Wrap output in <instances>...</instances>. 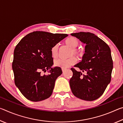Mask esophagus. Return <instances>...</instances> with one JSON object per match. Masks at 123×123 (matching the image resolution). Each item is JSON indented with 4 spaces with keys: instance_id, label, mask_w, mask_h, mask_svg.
Returning a JSON list of instances; mask_svg holds the SVG:
<instances>
[{
    "instance_id": "obj_1",
    "label": "esophagus",
    "mask_w": 123,
    "mask_h": 123,
    "mask_svg": "<svg viewBox=\"0 0 123 123\" xmlns=\"http://www.w3.org/2000/svg\"><path fill=\"white\" fill-rule=\"evenodd\" d=\"M66 70V68H62V72L64 73V72H65V70Z\"/></svg>"
}]
</instances>
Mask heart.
Here are the masks:
<instances>
[{
    "instance_id": "1",
    "label": "heart",
    "mask_w": 123,
    "mask_h": 123,
    "mask_svg": "<svg viewBox=\"0 0 123 123\" xmlns=\"http://www.w3.org/2000/svg\"><path fill=\"white\" fill-rule=\"evenodd\" d=\"M65 44L71 48L70 56L73 55H76V56H80L81 55V52L76 48V47L79 44V42L76 38L74 37H70L67 38L65 41ZM51 54L52 57L54 58L56 57L58 54V45L55 44L52 47L51 49ZM76 60L74 56H71L67 59H58L54 61V64L55 66L59 67L66 68L69 67L74 65L76 63Z\"/></svg>"
}]
</instances>
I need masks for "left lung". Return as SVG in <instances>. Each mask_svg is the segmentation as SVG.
Segmentation results:
<instances>
[{
	"label": "left lung",
	"instance_id": "left-lung-1",
	"mask_svg": "<svg viewBox=\"0 0 123 123\" xmlns=\"http://www.w3.org/2000/svg\"><path fill=\"white\" fill-rule=\"evenodd\" d=\"M86 44L82 61L71 68L73 76L69 84L72 92L78 98L93 101L101 97L111 80L113 69L111 49L105 42L94 34L80 32L71 34Z\"/></svg>",
	"mask_w": 123,
	"mask_h": 123
}]
</instances>
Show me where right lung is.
I'll use <instances>...</instances> for the list:
<instances>
[{"mask_svg": "<svg viewBox=\"0 0 123 123\" xmlns=\"http://www.w3.org/2000/svg\"><path fill=\"white\" fill-rule=\"evenodd\" d=\"M67 36L37 31L26 35L16 45L12 62L14 83L27 99L36 102L51 96L55 81L62 73L59 67H51V49ZM47 70L49 74L41 73Z\"/></svg>", "mask_w": 123, "mask_h": 123, "instance_id": "obj_1", "label": "right lung"}]
</instances>
